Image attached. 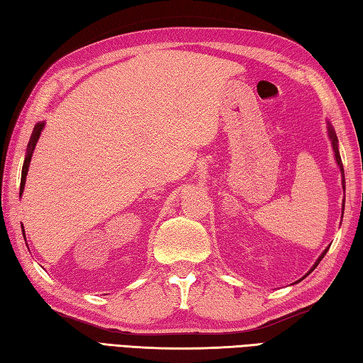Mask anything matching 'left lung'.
<instances>
[{
	"mask_svg": "<svg viewBox=\"0 0 363 363\" xmlns=\"http://www.w3.org/2000/svg\"><path fill=\"white\" fill-rule=\"evenodd\" d=\"M326 128H328V135H329V140H330V145H333V151H334V157H335V162H337V165H338V168H340V174H342V189H343V194H345V169H343V164H342V157H340V151H338V138H337V134H335V130H334V128H333V125H330V123L326 120ZM343 212H345V198H343V201H342V218H343ZM342 225V223H340ZM330 246V245H329ZM329 246L328 248L323 251L321 254H320V257L315 260V264H313V267L309 269V272H307V274H304L303 277H301L299 281H296L295 284H298V282H301L304 279V277H307L309 276L315 268H317V265L320 264L321 262V259L326 256V252H328V250H329Z\"/></svg>",
	"mask_w": 363,
	"mask_h": 363,
	"instance_id": "obj_1",
	"label": "left lung"
}]
</instances>
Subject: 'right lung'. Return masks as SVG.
Here are the masks:
<instances>
[{"mask_svg": "<svg viewBox=\"0 0 363 363\" xmlns=\"http://www.w3.org/2000/svg\"><path fill=\"white\" fill-rule=\"evenodd\" d=\"M43 128H45V121H38V123H35L33 134H30L28 148H26V154H25V162H23V168H21L20 196L23 195V191H25V184H26V176H28L29 164H30V157H33V152H34V150H35V145H37V142H38V138H40V134H42ZM21 228H23V226H21ZM23 234H25V229H23ZM25 238H26V237H25Z\"/></svg>", "mask_w": 363, "mask_h": 363, "instance_id": "add662e5", "label": "right lung"}]
</instances>
